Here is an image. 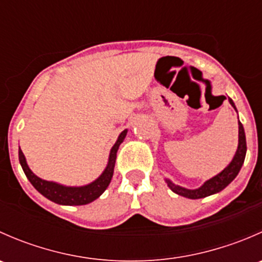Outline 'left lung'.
Returning a JSON list of instances; mask_svg holds the SVG:
<instances>
[{
	"instance_id": "8db88e82",
	"label": "left lung",
	"mask_w": 262,
	"mask_h": 262,
	"mask_svg": "<svg viewBox=\"0 0 262 262\" xmlns=\"http://www.w3.org/2000/svg\"><path fill=\"white\" fill-rule=\"evenodd\" d=\"M224 99H226V97H224ZM228 100H229V104L236 109L232 99H229L228 97ZM246 149H247V146H246V136L244 130V125H242L241 123H238V148H237V152L236 155H234L232 162L229 163V165L227 166L221 173H218V175L214 176L213 179L208 180L202 187H199V189H195V190L184 189V187L178 186V185L172 184L171 181L166 180L168 184V187H170L173 192H176V194L181 195V196H185V198H189V199H200V198L209 196V195L219 192L221 190H223L224 187L228 186V185L234 180V178L238 175L239 170H241L242 165H244V161L246 157Z\"/></svg>"
}]
</instances>
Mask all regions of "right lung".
Wrapping results in <instances>:
<instances>
[{
    "label": "right lung",
    "mask_w": 262,
    "mask_h": 262,
    "mask_svg": "<svg viewBox=\"0 0 262 262\" xmlns=\"http://www.w3.org/2000/svg\"><path fill=\"white\" fill-rule=\"evenodd\" d=\"M125 136L126 130L121 132L116 143L113 146L112 150H110L109 163H107L106 168H105V171L102 172V175L100 176L97 180L91 182L90 185H86V186L68 187L59 184H55V182L41 180V179H39L38 176H35L31 172L28 163H26L25 156H24L23 150L21 149L18 150V160H20L21 167H23L26 178L29 179L31 185H33L41 195H44L47 199L62 205H84L94 202L95 199H97V198L106 190V187L109 186L113 178V173H114L116 152H118L119 146H120L121 142L124 141Z\"/></svg>",
    "instance_id": "add662e5"
}]
</instances>
